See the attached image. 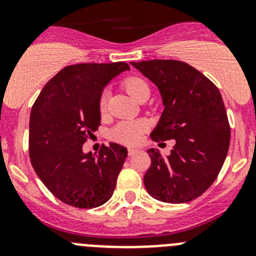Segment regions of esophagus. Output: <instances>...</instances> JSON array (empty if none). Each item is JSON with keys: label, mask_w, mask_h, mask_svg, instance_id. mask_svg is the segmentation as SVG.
<instances>
[{"label": "esophagus", "mask_w": 256, "mask_h": 256, "mask_svg": "<svg viewBox=\"0 0 256 256\" xmlns=\"http://www.w3.org/2000/svg\"><path fill=\"white\" fill-rule=\"evenodd\" d=\"M138 148H128V156H134V154H138Z\"/></svg>", "instance_id": "esophagus-1"}]
</instances>
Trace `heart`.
<instances>
[{"label": "heart", "mask_w": 256, "mask_h": 256, "mask_svg": "<svg viewBox=\"0 0 256 256\" xmlns=\"http://www.w3.org/2000/svg\"><path fill=\"white\" fill-rule=\"evenodd\" d=\"M124 88L126 92L131 95L135 100H138L141 95L144 92H150V86L144 79L138 76H131L124 82ZM108 105V92H102L99 96V110L104 112L106 110ZM147 130V122L144 120H131V121H121L118 122L112 131V140L118 142L134 144H138L142 138L144 131Z\"/></svg>", "instance_id": "1"}]
</instances>
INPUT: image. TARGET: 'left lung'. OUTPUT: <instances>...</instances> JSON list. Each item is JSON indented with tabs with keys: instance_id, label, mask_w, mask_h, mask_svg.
<instances>
[{
	"instance_id": "obj_1",
	"label": "left lung",
	"mask_w": 256,
	"mask_h": 256,
	"mask_svg": "<svg viewBox=\"0 0 256 256\" xmlns=\"http://www.w3.org/2000/svg\"><path fill=\"white\" fill-rule=\"evenodd\" d=\"M158 88L164 105L151 132L156 142L174 140L164 158L150 148L151 166L144 176L147 192L166 203H186L206 192L226 161L230 126L218 88L190 64L172 59L132 62Z\"/></svg>"
}]
</instances>
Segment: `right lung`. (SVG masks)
<instances>
[{
    "instance_id": "right-lung-1",
    "label": "right lung",
    "mask_w": 256,
    "mask_h": 256,
    "mask_svg": "<svg viewBox=\"0 0 256 256\" xmlns=\"http://www.w3.org/2000/svg\"><path fill=\"white\" fill-rule=\"evenodd\" d=\"M128 63H82L62 69L43 88L30 118V164L59 200L76 208H96L112 198L128 150L102 146L84 154L82 144L100 125L99 96Z\"/></svg>"
}]
</instances>
